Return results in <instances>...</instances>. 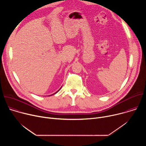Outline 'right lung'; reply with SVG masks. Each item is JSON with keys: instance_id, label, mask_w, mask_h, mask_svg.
<instances>
[{"instance_id": "add662e5", "label": "right lung", "mask_w": 146, "mask_h": 146, "mask_svg": "<svg viewBox=\"0 0 146 146\" xmlns=\"http://www.w3.org/2000/svg\"><path fill=\"white\" fill-rule=\"evenodd\" d=\"M60 89H59V90H58V91H57V92H55V93H54V94H56V93H57V92H58V91H59V90H60ZM54 94H52V95H54ZM50 96H51V95H50Z\"/></svg>"}]
</instances>
